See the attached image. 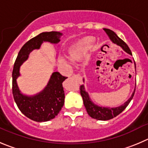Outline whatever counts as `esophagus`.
<instances>
[{
	"instance_id": "esophagus-1",
	"label": "esophagus",
	"mask_w": 148,
	"mask_h": 148,
	"mask_svg": "<svg viewBox=\"0 0 148 148\" xmlns=\"http://www.w3.org/2000/svg\"><path fill=\"white\" fill-rule=\"evenodd\" d=\"M73 77H74V78H79V79H81V77L79 75H75V74H74V75H73Z\"/></svg>"
}]
</instances>
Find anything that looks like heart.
Wrapping results in <instances>:
<instances>
[{
	"label": "heart",
	"instance_id": "obj_1",
	"mask_svg": "<svg viewBox=\"0 0 148 148\" xmlns=\"http://www.w3.org/2000/svg\"><path fill=\"white\" fill-rule=\"evenodd\" d=\"M94 42V38H87L83 40L79 44L77 45L75 47L72 49L70 52V57L73 61H78L82 57V52L86 48L89 47Z\"/></svg>",
	"mask_w": 148,
	"mask_h": 148
}]
</instances>
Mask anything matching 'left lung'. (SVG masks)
<instances>
[{"label":"left lung","mask_w":148,"mask_h":148,"mask_svg":"<svg viewBox=\"0 0 148 148\" xmlns=\"http://www.w3.org/2000/svg\"><path fill=\"white\" fill-rule=\"evenodd\" d=\"M103 29L105 31V33H107V35H108V37L110 38V40L112 43L121 46L123 49V50L126 51L127 54L132 55V51H131L130 49L127 46V44L123 40H122L117 35L115 34L113 31H112L110 29H106V28H104ZM135 68H136V65H135ZM83 81L84 82V79ZM80 90H81L80 91L81 95L83 98V100H84V106H85L86 110L88 115L91 116L92 119L99 121H108L119 115L121 112H122L126 109V108L128 106L129 102H131V100L133 98L135 92L134 89L130 98L126 102H124L123 105H120L119 107H116V108H107V107L99 106L97 105H95L91 101V99H90L88 92L86 91L84 85H81L80 86Z\"/></svg>","instance_id":"obj_1"}]
</instances>
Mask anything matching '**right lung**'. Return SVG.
<instances>
[{
  "instance_id": "1",
  "label": "right lung",
  "mask_w": 148,
  "mask_h": 148,
  "mask_svg": "<svg viewBox=\"0 0 148 148\" xmlns=\"http://www.w3.org/2000/svg\"><path fill=\"white\" fill-rule=\"evenodd\" d=\"M62 33L56 31L44 32L28 40L19 51L12 72V93L19 110L28 119L37 122H44L54 119L64 103V92L62 83L67 77L58 72L51 75L47 86L43 91L33 96L22 94L16 79L20 75L19 69L29 54L34 49H39L43 42L57 44L60 41Z\"/></svg>"
}]
</instances>
